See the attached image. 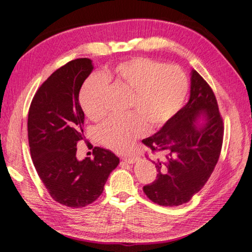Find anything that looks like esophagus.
Returning <instances> with one entry per match:
<instances>
[{
  "instance_id": "34e87169",
  "label": "esophagus",
  "mask_w": 252,
  "mask_h": 252,
  "mask_svg": "<svg viewBox=\"0 0 252 252\" xmlns=\"http://www.w3.org/2000/svg\"><path fill=\"white\" fill-rule=\"evenodd\" d=\"M122 161H124L125 163H128V164H133L138 161V158L136 157H124L123 158H122Z\"/></svg>"
}]
</instances>
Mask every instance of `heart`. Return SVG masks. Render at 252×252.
Returning a JSON list of instances; mask_svg holds the SVG:
<instances>
[{
  "mask_svg": "<svg viewBox=\"0 0 252 252\" xmlns=\"http://www.w3.org/2000/svg\"><path fill=\"white\" fill-rule=\"evenodd\" d=\"M108 81L130 93L127 111L110 118L96 128V138L113 151L126 152L148 130H158L174 118L184 103L188 77L178 65H165L145 57L123 61L103 74H93L83 84L80 103L89 119L105 117Z\"/></svg>",
  "mask_w": 252,
  "mask_h": 252,
  "instance_id": "obj_1",
  "label": "heart"
}]
</instances>
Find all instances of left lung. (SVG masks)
<instances>
[{"label":"left lung","mask_w":252,"mask_h":252,"mask_svg":"<svg viewBox=\"0 0 252 252\" xmlns=\"http://www.w3.org/2000/svg\"><path fill=\"white\" fill-rule=\"evenodd\" d=\"M204 113V125H197ZM224 136L223 119L215 94L201 75L191 71L188 103L158 133L143 140L152 154L157 180L143 187L149 200L179 206L191 200L210 178L219 161Z\"/></svg>","instance_id":"8db88e82"}]
</instances>
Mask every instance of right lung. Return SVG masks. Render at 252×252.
<instances>
[{
    "instance_id": "right-lung-1",
    "label": "right lung",
    "mask_w": 252,
    "mask_h": 252,
    "mask_svg": "<svg viewBox=\"0 0 252 252\" xmlns=\"http://www.w3.org/2000/svg\"><path fill=\"white\" fill-rule=\"evenodd\" d=\"M93 69L87 58L60 67L37 89L28 112V142L35 170L52 199L72 208L94 203L120 163L116 155L101 147L94 148L93 159L77 158V144L85 139L79 94Z\"/></svg>"
}]
</instances>
